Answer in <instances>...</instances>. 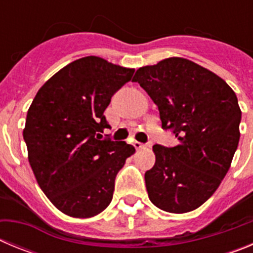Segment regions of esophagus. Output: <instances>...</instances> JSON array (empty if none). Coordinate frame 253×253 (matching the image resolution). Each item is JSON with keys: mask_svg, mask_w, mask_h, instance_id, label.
Instances as JSON below:
<instances>
[{"mask_svg": "<svg viewBox=\"0 0 253 253\" xmlns=\"http://www.w3.org/2000/svg\"><path fill=\"white\" fill-rule=\"evenodd\" d=\"M134 147H135V149H144L148 147V144H143V143H139V142H135L134 143Z\"/></svg>", "mask_w": 253, "mask_h": 253, "instance_id": "1", "label": "esophagus"}]
</instances>
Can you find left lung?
Returning <instances> with one entry per match:
<instances>
[{"instance_id":"obj_1","label":"left lung","mask_w":253,"mask_h":253,"mask_svg":"<svg viewBox=\"0 0 253 253\" xmlns=\"http://www.w3.org/2000/svg\"><path fill=\"white\" fill-rule=\"evenodd\" d=\"M133 82L158 106L163 129L178 144L153 147L156 163L146 172L148 198L161 210L182 214L215 193L240 142L238 100L227 82L180 57L137 69Z\"/></svg>"}]
</instances>
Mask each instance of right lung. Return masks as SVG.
Returning <instances> with one entry per match:
<instances>
[{
  "instance_id": "1",
  "label": "right lung",
  "mask_w": 253,
  "mask_h": 253,
  "mask_svg": "<svg viewBox=\"0 0 253 253\" xmlns=\"http://www.w3.org/2000/svg\"><path fill=\"white\" fill-rule=\"evenodd\" d=\"M125 68L95 55L80 58L40 87L26 115L31 169L50 203L66 215L92 218L113 200L115 177L135 148L102 139L111 96L131 80Z\"/></svg>"
}]
</instances>
